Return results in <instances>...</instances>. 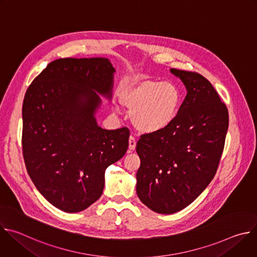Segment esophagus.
<instances>
[{
    "label": "esophagus",
    "instance_id": "esophagus-1",
    "mask_svg": "<svg viewBox=\"0 0 257 257\" xmlns=\"http://www.w3.org/2000/svg\"><path fill=\"white\" fill-rule=\"evenodd\" d=\"M135 146H136V140L133 136L129 137V150L130 151H134L135 150Z\"/></svg>",
    "mask_w": 257,
    "mask_h": 257
}]
</instances>
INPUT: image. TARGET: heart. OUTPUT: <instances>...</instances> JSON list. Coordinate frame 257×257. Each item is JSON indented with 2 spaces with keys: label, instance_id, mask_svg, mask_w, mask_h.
Masks as SVG:
<instances>
[{
  "label": "heart",
  "instance_id": "heart-1",
  "mask_svg": "<svg viewBox=\"0 0 257 257\" xmlns=\"http://www.w3.org/2000/svg\"><path fill=\"white\" fill-rule=\"evenodd\" d=\"M120 102L131 113L134 127L146 134L167 129L176 119L182 102V94L176 84L144 79L122 90ZM114 112L120 107L114 105Z\"/></svg>",
  "mask_w": 257,
  "mask_h": 257
}]
</instances>
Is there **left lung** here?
<instances>
[{
  "label": "left lung",
  "mask_w": 257,
  "mask_h": 257,
  "mask_svg": "<svg viewBox=\"0 0 257 257\" xmlns=\"http://www.w3.org/2000/svg\"><path fill=\"white\" fill-rule=\"evenodd\" d=\"M187 94L175 121L137 142L136 192L152 210L175 213L193 202L213 179L229 127V113L211 83L195 72L172 68Z\"/></svg>",
  "instance_id": "obj_1"
}]
</instances>
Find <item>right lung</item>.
<instances>
[{
    "label": "right lung",
    "mask_w": 257,
    "mask_h": 257,
    "mask_svg": "<svg viewBox=\"0 0 257 257\" xmlns=\"http://www.w3.org/2000/svg\"><path fill=\"white\" fill-rule=\"evenodd\" d=\"M106 58L50 63L29 85L22 106V149L40 193L66 212L84 210L102 193L106 168L128 149L126 127L97 125L99 95L112 98L114 73Z\"/></svg>",
    "instance_id": "obj_1"
}]
</instances>
